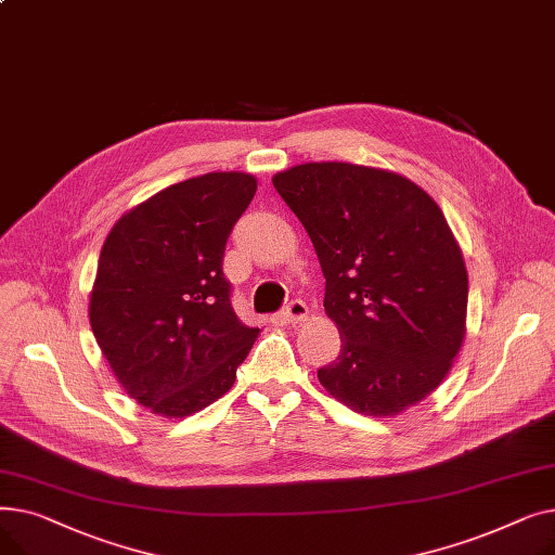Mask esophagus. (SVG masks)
I'll use <instances>...</instances> for the list:
<instances>
[{
  "mask_svg": "<svg viewBox=\"0 0 555 555\" xmlns=\"http://www.w3.org/2000/svg\"><path fill=\"white\" fill-rule=\"evenodd\" d=\"M283 319H285L287 324H301V322H306V319H308V306L301 299L287 304L285 310H283Z\"/></svg>",
  "mask_w": 555,
  "mask_h": 555,
  "instance_id": "1",
  "label": "esophagus"
}]
</instances>
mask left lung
I'll return each mask as SVG.
<instances>
[{
    "label": "left lung",
    "instance_id": "1",
    "mask_svg": "<svg viewBox=\"0 0 555 555\" xmlns=\"http://www.w3.org/2000/svg\"><path fill=\"white\" fill-rule=\"evenodd\" d=\"M326 279L339 331L324 389L364 416H398L450 373L465 337L468 270L434 197L400 172L308 162L276 172Z\"/></svg>",
    "mask_w": 555,
    "mask_h": 555
}]
</instances>
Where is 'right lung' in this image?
<instances>
[{
  "label": "right lung",
  "instance_id": "add662e5",
  "mask_svg": "<svg viewBox=\"0 0 555 555\" xmlns=\"http://www.w3.org/2000/svg\"><path fill=\"white\" fill-rule=\"evenodd\" d=\"M249 172L172 184L109 229L90 293V324L124 391L164 418H184L236 383L260 328L229 304L222 256L256 193Z\"/></svg>",
  "mask_w": 555,
  "mask_h": 555
}]
</instances>
